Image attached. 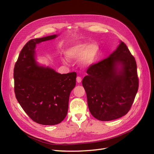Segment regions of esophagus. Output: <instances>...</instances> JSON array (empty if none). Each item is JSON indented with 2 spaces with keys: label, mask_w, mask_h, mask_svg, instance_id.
I'll use <instances>...</instances> for the list:
<instances>
[{
  "label": "esophagus",
  "mask_w": 154,
  "mask_h": 154,
  "mask_svg": "<svg viewBox=\"0 0 154 154\" xmlns=\"http://www.w3.org/2000/svg\"><path fill=\"white\" fill-rule=\"evenodd\" d=\"M76 82L78 83H81V82H82V78L80 76H77V78H76Z\"/></svg>",
  "instance_id": "obj_1"
}]
</instances>
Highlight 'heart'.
<instances>
[{
    "label": "heart",
    "mask_w": 154,
    "mask_h": 154,
    "mask_svg": "<svg viewBox=\"0 0 154 154\" xmlns=\"http://www.w3.org/2000/svg\"><path fill=\"white\" fill-rule=\"evenodd\" d=\"M99 52L100 48L96 43H80L69 48L66 51V54L71 59L81 58L82 66L88 67L95 62Z\"/></svg>",
    "instance_id": "heart-1"
}]
</instances>
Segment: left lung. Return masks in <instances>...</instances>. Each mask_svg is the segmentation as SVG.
Returning a JSON list of instances; mask_svg holds the SVG:
<instances>
[{
    "label": "left lung",
    "instance_id": "1",
    "mask_svg": "<svg viewBox=\"0 0 154 154\" xmlns=\"http://www.w3.org/2000/svg\"><path fill=\"white\" fill-rule=\"evenodd\" d=\"M82 85L88 109L95 118L111 121L127 114L137 94V64L126 44L121 42L109 57L87 69Z\"/></svg>",
    "mask_w": 154,
    "mask_h": 154
}]
</instances>
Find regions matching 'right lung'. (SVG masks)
Segmentation results:
<instances>
[{
    "mask_svg": "<svg viewBox=\"0 0 154 154\" xmlns=\"http://www.w3.org/2000/svg\"><path fill=\"white\" fill-rule=\"evenodd\" d=\"M53 35L29 40L14 67L16 98L35 122L44 125L61 123L68 111L70 93L76 85V72L61 74L40 66L35 60L36 45L55 38Z\"/></svg>",
    "mask_w": 154,
    "mask_h": 154,
    "instance_id": "obj_1",
    "label": "right lung"
}]
</instances>
